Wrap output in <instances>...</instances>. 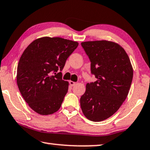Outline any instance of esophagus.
I'll return each mask as SVG.
<instances>
[{
	"instance_id": "esophagus-1",
	"label": "esophagus",
	"mask_w": 150,
	"mask_h": 150,
	"mask_svg": "<svg viewBox=\"0 0 150 150\" xmlns=\"http://www.w3.org/2000/svg\"><path fill=\"white\" fill-rule=\"evenodd\" d=\"M69 84H70L71 86H74L75 84H76V82L75 81H69Z\"/></svg>"
}]
</instances>
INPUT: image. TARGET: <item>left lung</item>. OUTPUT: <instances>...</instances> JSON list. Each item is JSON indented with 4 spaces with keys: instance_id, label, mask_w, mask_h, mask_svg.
<instances>
[{
    "instance_id": "1",
    "label": "left lung",
    "mask_w": 150,
    "mask_h": 150,
    "mask_svg": "<svg viewBox=\"0 0 150 150\" xmlns=\"http://www.w3.org/2000/svg\"><path fill=\"white\" fill-rule=\"evenodd\" d=\"M81 45L91 62V73L97 79L86 84L80 98L82 112L91 121H103L126 100L133 69L127 53L117 43L101 40L82 42Z\"/></svg>"
}]
</instances>
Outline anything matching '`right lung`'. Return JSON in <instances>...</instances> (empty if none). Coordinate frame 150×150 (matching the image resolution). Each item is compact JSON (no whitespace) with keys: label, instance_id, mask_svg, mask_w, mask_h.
Listing matches in <instances>:
<instances>
[{"label":"right lung","instance_id":"obj_1","mask_svg":"<svg viewBox=\"0 0 150 150\" xmlns=\"http://www.w3.org/2000/svg\"><path fill=\"white\" fill-rule=\"evenodd\" d=\"M78 42L43 37L24 50L17 69V84L29 107L40 115L52 114L60 108L69 88L62 71Z\"/></svg>","mask_w":150,"mask_h":150}]
</instances>
